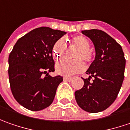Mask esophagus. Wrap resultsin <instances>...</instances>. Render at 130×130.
<instances>
[{
    "label": "esophagus",
    "mask_w": 130,
    "mask_h": 130,
    "mask_svg": "<svg viewBox=\"0 0 130 130\" xmlns=\"http://www.w3.org/2000/svg\"><path fill=\"white\" fill-rule=\"evenodd\" d=\"M63 80H65V81H68V82H70L72 80H73V78H68V77H65V78H63Z\"/></svg>",
    "instance_id": "obj_1"
}]
</instances>
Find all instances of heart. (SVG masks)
Listing matches in <instances>:
<instances>
[{
  "instance_id": "1",
  "label": "heart",
  "mask_w": 130,
  "mask_h": 130,
  "mask_svg": "<svg viewBox=\"0 0 130 130\" xmlns=\"http://www.w3.org/2000/svg\"><path fill=\"white\" fill-rule=\"evenodd\" d=\"M72 42L80 49L77 55V58H81L86 62H90L93 58V53L89 50L90 42L86 37L83 36H76L72 39ZM66 50V44L64 39H60L54 45L53 54L56 58H60L62 56ZM84 69L83 62L80 60L70 61L63 59L58 61L55 65L57 73L65 75L71 76L74 74L78 73Z\"/></svg>"
}]
</instances>
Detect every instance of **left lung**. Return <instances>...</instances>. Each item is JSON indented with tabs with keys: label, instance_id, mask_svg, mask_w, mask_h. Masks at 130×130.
<instances>
[{
	"label": "left lung",
	"instance_id": "1",
	"mask_svg": "<svg viewBox=\"0 0 130 130\" xmlns=\"http://www.w3.org/2000/svg\"><path fill=\"white\" fill-rule=\"evenodd\" d=\"M81 32L93 43L96 57L86 71L89 77L83 78L84 85L75 92V97L82 109L97 113L106 109L117 99L124 78L126 60L122 47L106 32L99 29Z\"/></svg>",
	"mask_w": 130,
	"mask_h": 130
}]
</instances>
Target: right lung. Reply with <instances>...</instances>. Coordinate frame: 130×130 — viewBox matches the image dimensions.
Wrapping results in <instances>:
<instances>
[{
  "label": "right lung",
  "mask_w": 130,
  "mask_h": 130,
  "mask_svg": "<svg viewBox=\"0 0 130 130\" xmlns=\"http://www.w3.org/2000/svg\"><path fill=\"white\" fill-rule=\"evenodd\" d=\"M66 34L50 27H40L25 34L15 44L8 57V77L13 96L31 111H40L52 103L62 77L54 72L52 49Z\"/></svg>",
  "instance_id": "right-lung-1"
}]
</instances>
